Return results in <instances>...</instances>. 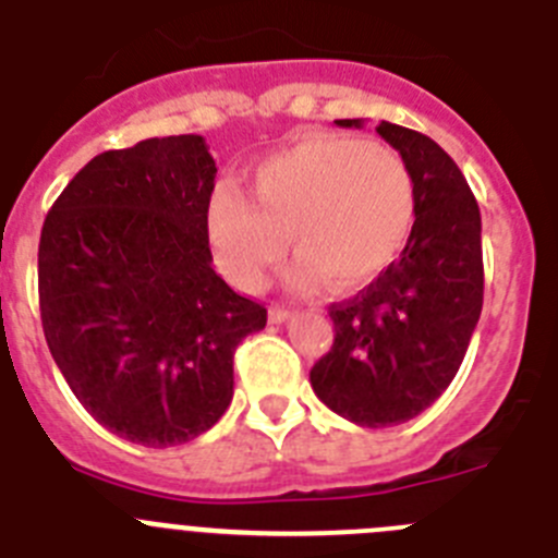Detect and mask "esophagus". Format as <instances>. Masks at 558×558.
<instances>
[{
	"mask_svg": "<svg viewBox=\"0 0 558 558\" xmlns=\"http://www.w3.org/2000/svg\"><path fill=\"white\" fill-rule=\"evenodd\" d=\"M268 318H270V324H282V322H288V318H290V310L284 307V304H270Z\"/></svg>",
	"mask_w": 558,
	"mask_h": 558,
	"instance_id": "1",
	"label": "esophagus"
}]
</instances>
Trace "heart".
Here are the masks:
<instances>
[{"label":"heart","mask_w":558,"mask_h":558,"mask_svg":"<svg viewBox=\"0 0 558 558\" xmlns=\"http://www.w3.org/2000/svg\"><path fill=\"white\" fill-rule=\"evenodd\" d=\"M416 218V186L405 159L357 136L315 133L274 153L251 175V201L220 190L209 236L234 284L263 288L290 236V282L338 290L372 282L405 248Z\"/></svg>","instance_id":"heart-1"}]
</instances>
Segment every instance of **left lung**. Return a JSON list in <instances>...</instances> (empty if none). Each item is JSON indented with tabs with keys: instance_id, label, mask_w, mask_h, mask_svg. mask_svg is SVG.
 I'll return each instance as SVG.
<instances>
[{
	"instance_id": "1",
	"label": "left lung",
	"mask_w": 558,
	"mask_h": 558,
	"mask_svg": "<svg viewBox=\"0 0 558 558\" xmlns=\"http://www.w3.org/2000/svg\"><path fill=\"white\" fill-rule=\"evenodd\" d=\"M360 128V120H335ZM416 186V220L397 263L354 299L329 304L332 349L310 372L315 397L360 427L430 408L463 363L483 307L481 209L430 136L379 122Z\"/></svg>"
}]
</instances>
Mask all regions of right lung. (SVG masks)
<instances>
[{
	"instance_id": "obj_1",
	"label": "right lung",
	"mask_w": 558,
	"mask_h": 558,
	"mask_svg": "<svg viewBox=\"0 0 558 558\" xmlns=\"http://www.w3.org/2000/svg\"><path fill=\"white\" fill-rule=\"evenodd\" d=\"M215 175L204 136L145 140L95 156L44 220L47 347L81 405L133 445L209 430L234 397V349L268 322L211 268Z\"/></svg>"
}]
</instances>
